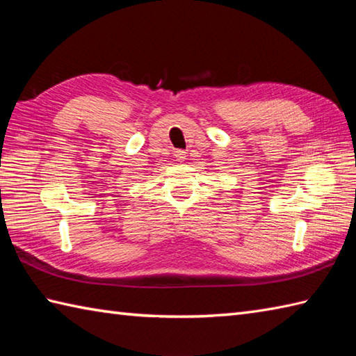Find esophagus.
Wrapping results in <instances>:
<instances>
[{"label":"esophagus","mask_w":356,"mask_h":356,"mask_svg":"<svg viewBox=\"0 0 356 356\" xmlns=\"http://www.w3.org/2000/svg\"><path fill=\"white\" fill-rule=\"evenodd\" d=\"M174 156H176V161L177 162H184L185 159H186V153H185V151H182V149L176 151V154H174Z\"/></svg>","instance_id":"esophagus-1"}]
</instances>
